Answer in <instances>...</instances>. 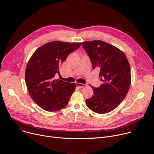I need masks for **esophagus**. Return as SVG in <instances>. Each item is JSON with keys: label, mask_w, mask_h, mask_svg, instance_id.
Wrapping results in <instances>:
<instances>
[{"label": "esophagus", "mask_w": 154, "mask_h": 154, "mask_svg": "<svg viewBox=\"0 0 154 154\" xmlns=\"http://www.w3.org/2000/svg\"><path fill=\"white\" fill-rule=\"evenodd\" d=\"M87 84H85V83H77V86L79 88H83V87H87Z\"/></svg>", "instance_id": "1"}]
</instances>
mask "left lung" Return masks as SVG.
Masks as SVG:
<instances>
[{"label":"left lung","mask_w":154,"mask_h":154,"mask_svg":"<svg viewBox=\"0 0 154 154\" xmlns=\"http://www.w3.org/2000/svg\"><path fill=\"white\" fill-rule=\"evenodd\" d=\"M82 45L91 60L93 69L100 70L102 84L91 87L94 94L86 100L87 106L96 113L106 114L124 100L130 87L131 70L122 51L104 41L84 42Z\"/></svg>","instance_id":"obj_1"}]
</instances>
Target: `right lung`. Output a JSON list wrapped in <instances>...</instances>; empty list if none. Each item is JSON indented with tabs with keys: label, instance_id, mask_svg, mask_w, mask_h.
Listing matches in <instances>:
<instances>
[{
	"label": "right lung",
	"instance_id": "right-lung-1",
	"mask_svg": "<svg viewBox=\"0 0 154 154\" xmlns=\"http://www.w3.org/2000/svg\"><path fill=\"white\" fill-rule=\"evenodd\" d=\"M81 43L53 41L37 48L27 63L25 81L32 100L42 109L54 112L64 108L76 87L75 83L56 79L69 54Z\"/></svg>",
	"mask_w": 154,
	"mask_h": 154
}]
</instances>
